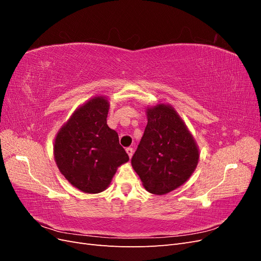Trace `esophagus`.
I'll use <instances>...</instances> for the list:
<instances>
[{
  "mask_svg": "<svg viewBox=\"0 0 261 261\" xmlns=\"http://www.w3.org/2000/svg\"><path fill=\"white\" fill-rule=\"evenodd\" d=\"M126 152H127V154H128L129 158H132V156H133V153H134V150H133V148L128 147V148H126Z\"/></svg>",
  "mask_w": 261,
  "mask_h": 261,
  "instance_id": "obj_1",
  "label": "esophagus"
}]
</instances>
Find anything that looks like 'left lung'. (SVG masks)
<instances>
[{
	"label": "left lung",
	"instance_id": "left-lung-1",
	"mask_svg": "<svg viewBox=\"0 0 261 261\" xmlns=\"http://www.w3.org/2000/svg\"><path fill=\"white\" fill-rule=\"evenodd\" d=\"M147 120L132 165L149 193L164 195L191 177L198 164L199 149L172 106L148 108Z\"/></svg>",
	"mask_w": 261,
	"mask_h": 261
}]
</instances>
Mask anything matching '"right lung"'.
Here are the masks:
<instances>
[{
  "instance_id": "obj_1",
  "label": "right lung",
  "mask_w": 261,
  "mask_h": 261,
  "mask_svg": "<svg viewBox=\"0 0 261 261\" xmlns=\"http://www.w3.org/2000/svg\"><path fill=\"white\" fill-rule=\"evenodd\" d=\"M109 101L99 96L81 106L54 140V159L64 177L87 194L103 192L128 154L107 124Z\"/></svg>"
}]
</instances>
